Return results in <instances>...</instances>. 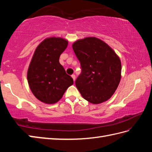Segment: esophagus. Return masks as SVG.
I'll return each mask as SVG.
<instances>
[{
	"label": "esophagus",
	"mask_w": 152,
	"mask_h": 152,
	"mask_svg": "<svg viewBox=\"0 0 152 152\" xmlns=\"http://www.w3.org/2000/svg\"><path fill=\"white\" fill-rule=\"evenodd\" d=\"M71 76H72V79H73V80H74V82L75 81V79H76V76L74 75V74H72V75Z\"/></svg>",
	"instance_id": "esophagus-1"
}]
</instances>
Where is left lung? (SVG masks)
I'll use <instances>...</instances> for the list:
<instances>
[{"mask_svg": "<svg viewBox=\"0 0 152 152\" xmlns=\"http://www.w3.org/2000/svg\"><path fill=\"white\" fill-rule=\"evenodd\" d=\"M72 48L81 64L82 72L75 83L83 98L95 104L108 101L121 80V63L118 55L96 37L77 40Z\"/></svg>", "mask_w": 152, "mask_h": 152, "instance_id": "obj_1", "label": "left lung"}]
</instances>
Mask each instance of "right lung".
I'll return each mask as SVG.
<instances>
[{"label": "right lung", "mask_w": 152, "mask_h": 152, "mask_svg": "<svg viewBox=\"0 0 152 152\" xmlns=\"http://www.w3.org/2000/svg\"><path fill=\"white\" fill-rule=\"evenodd\" d=\"M68 41L63 38L44 39L34 51L27 71V80L32 93L46 104H54L62 98L73 79L59 63L61 54Z\"/></svg>", "instance_id": "right-lung-1"}]
</instances>
